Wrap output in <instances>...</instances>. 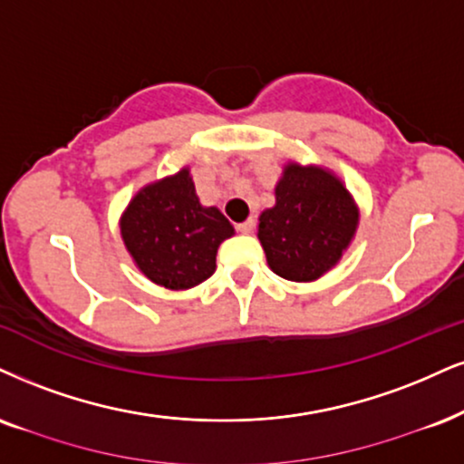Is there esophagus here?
I'll list each match as a JSON object with an SVG mask.
<instances>
[{"mask_svg": "<svg viewBox=\"0 0 464 464\" xmlns=\"http://www.w3.org/2000/svg\"><path fill=\"white\" fill-rule=\"evenodd\" d=\"M254 227H256V221L254 219H247V221L238 223L237 230L241 232V234H251V232H254Z\"/></svg>", "mask_w": 464, "mask_h": 464, "instance_id": "esophagus-1", "label": "esophagus"}]
</instances>
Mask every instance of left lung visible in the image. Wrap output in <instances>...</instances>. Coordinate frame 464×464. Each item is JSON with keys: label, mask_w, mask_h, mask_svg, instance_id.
Returning <instances> with one entry per match:
<instances>
[{"label": "left lung", "mask_w": 464, "mask_h": 464, "mask_svg": "<svg viewBox=\"0 0 464 464\" xmlns=\"http://www.w3.org/2000/svg\"><path fill=\"white\" fill-rule=\"evenodd\" d=\"M357 223V204L337 176L288 163L276 187V206L260 215L258 238L273 273L314 282L337 265Z\"/></svg>", "instance_id": "left-lung-1"}]
</instances>
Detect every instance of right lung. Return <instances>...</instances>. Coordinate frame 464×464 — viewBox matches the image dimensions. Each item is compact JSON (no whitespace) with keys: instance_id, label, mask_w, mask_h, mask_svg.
Instances as JSON below:
<instances>
[{"instance_id":"right-lung-1","label":"right lung","mask_w":464,"mask_h":464,"mask_svg":"<svg viewBox=\"0 0 464 464\" xmlns=\"http://www.w3.org/2000/svg\"><path fill=\"white\" fill-rule=\"evenodd\" d=\"M130 258L169 290H187L215 273L219 245L234 234L215 206H202L188 168L152 182L130 199L120 219Z\"/></svg>"}]
</instances>
